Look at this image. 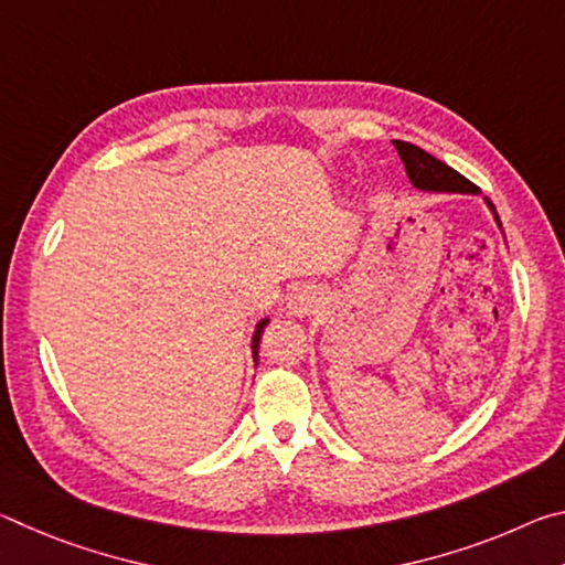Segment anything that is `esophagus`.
<instances>
[{
	"mask_svg": "<svg viewBox=\"0 0 565 565\" xmlns=\"http://www.w3.org/2000/svg\"><path fill=\"white\" fill-rule=\"evenodd\" d=\"M321 306V294L313 289V286H299L291 296L289 301H286V309H289L291 317H309V313H313Z\"/></svg>",
	"mask_w": 565,
	"mask_h": 565,
	"instance_id": "34e87169",
	"label": "esophagus"
}]
</instances>
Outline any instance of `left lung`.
Masks as SVG:
<instances>
[{
    "label": "left lung",
    "mask_w": 565,
    "mask_h": 565,
    "mask_svg": "<svg viewBox=\"0 0 565 565\" xmlns=\"http://www.w3.org/2000/svg\"><path fill=\"white\" fill-rule=\"evenodd\" d=\"M401 161H404L406 174L411 184L420 191H448V194H481V189L471 184L466 177L458 174L456 169L444 164L441 159L428 154V151L418 149L416 145H408V141H394ZM486 204L493 212L495 224L501 226V218L495 214L493 204L486 199Z\"/></svg>",
    "instance_id": "8db88e82"
}]
</instances>
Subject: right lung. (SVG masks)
<instances>
[{
  "instance_id": "right-lung-1",
  "label": "right lung",
  "mask_w": 565,
  "mask_h": 565,
  "mask_svg": "<svg viewBox=\"0 0 565 565\" xmlns=\"http://www.w3.org/2000/svg\"><path fill=\"white\" fill-rule=\"evenodd\" d=\"M266 323H269V319H262L259 323H256V331H254V337H252V356H254V361L259 359V341H262V333L266 329Z\"/></svg>"
}]
</instances>
